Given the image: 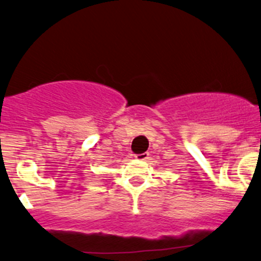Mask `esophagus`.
<instances>
[{"instance_id":"obj_1","label":"esophagus","mask_w":261,"mask_h":261,"mask_svg":"<svg viewBox=\"0 0 261 261\" xmlns=\"http://www.w3.org/2000/svg\"><path fill=\"white\" fill-rule=\"evenodd\" d=\"M136 158L137 160H142V162H145V160H148L149 159V153H143V154H138V155H136Z\"/></svg>"}]
</instances>
